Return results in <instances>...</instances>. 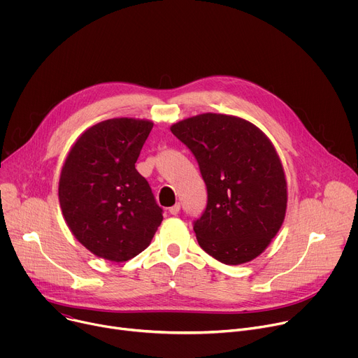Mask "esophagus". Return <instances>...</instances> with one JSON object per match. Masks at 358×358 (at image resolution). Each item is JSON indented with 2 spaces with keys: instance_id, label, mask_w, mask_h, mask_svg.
<instances>
[{
  "instance_id": "34e87169",
  "label": "esophagus",
  "mask_w": 358,
  "mask_h": 358,
  "mask_svg": "<svg viewBox=\"0 0 358 358\" xmlns=\"http://www.w3.org/2000/svg\"><path fill=\"white\" fill-rule=\"evenodd\" d=\"M180 210H181V206H180V203H178V202H177V203H174V206H173V207H170L169 213H170L171 215H177V214L180 213Z\"/></svg>"
}]
</instances>
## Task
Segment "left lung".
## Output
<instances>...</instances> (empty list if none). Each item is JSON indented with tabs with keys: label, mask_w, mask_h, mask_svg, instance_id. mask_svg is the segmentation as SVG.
Returning a JSON list of instances; mask_svg holds the SVG:
<instances>
[{
	"label": "left lung",
	"mask_w": 358,
	"mask_h": 358,
	"mask_svg": "<svg viewBox=\"0 0 358 358\" xmlns=\"http://www.w3.org/2000/svg\"><path fill=\"white\" fill-rule=\"evenodd\" d=\"M194 155L207 208L194 222L199 246L225 265L246 264L268 248L287 206L283 166L272 141L250 122L202 113L170 127Z\"/></svg>",
	"instance_id": "left-lung-1"
}]
</instances>
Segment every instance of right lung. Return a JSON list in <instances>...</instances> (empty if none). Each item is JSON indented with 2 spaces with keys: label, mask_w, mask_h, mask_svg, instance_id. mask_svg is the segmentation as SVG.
I'll use <instances>...</instances> for the list:
<instances>
[{
  "label": "right lung",
  "mask_w": 358,
  "mask_h": 358,
  "mask_svg": "<svg viewBox=\"0 0 358 358\" xmlns=\"http://www.w3.org/2000/svg\"><path fill=\"white\" fill-rule=\"evenodd\" d=\"M152 122L109 119L72 145L59 178V203L75 238L93 255L126 262L143 252L163 221L136 162Z\"/></svg>",
  "instance_id": "obj_1"
}]
</instances>
